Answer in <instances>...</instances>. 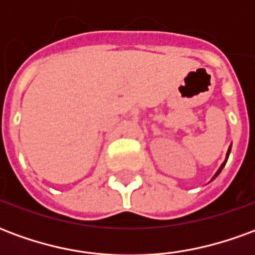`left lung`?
<instances>
[{"label":"left lung","mask_w":255,"mask_h":255,"mask_svg":"<svg viewBox=\"0 0 255 255\" xmlns=\"http://www.w3.org/2000/svg\"><path fill=\"white\" fill-rule=\"evenodd\" d=\"M230 153H231V146H230V149H228V151H227V157H225L224 162H223V164L220 165V168H219V169H217V172H216V173H214V176L212 177V180H213V179H216V177L219 176L220 172L223 171V168H224V166H225V164H227V160H228V157H230Z\"/></svg>","instance_id":"left-lung-1"}]
</instances>
